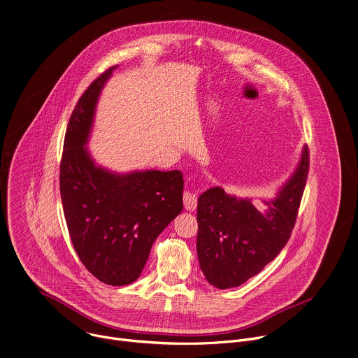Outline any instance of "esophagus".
<instances>
[{
    "label": "esophagus",
    "instance_id": "esophagus-1",
    "mask_svg": "<svg viewBox=\"0 0 358 358\" xmlns=\"http://www.w3.org/2000/svg\"><path fill=\"white\" fill-rule=\"evenodd\" d=\"M184 199V207L187 211H195L196 208V195L191 191H185L182 195Z\"/></svg>",
    "mask_w": 358,
    "mask_h": 358
}]
</instances>
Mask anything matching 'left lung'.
<instances>
[{"mask_svg": "<svg viewBox=\"0 0 358 358\" xmlns=\"http://www.w3.org/2000/svg\"><path fill=\"white\" fill-rule=\"evenodd\" d=\"M309 171V150L289 180L259 211L252 198L211 187L198 196L196 253L206 279L218 289L236 287L258 275L287 243Z\"/></svg>", "mask_w": 358, "mask_h": 358, "instance_id": "1", "label": "left lung"}]
</instances>
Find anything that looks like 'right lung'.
Returning a JSON list of instances; mask_svg holds the SVG:
<instances>
[{
  "label": "right lung",
  "mask_w": 358,
  "mask_h": 358,
  "mask_svg": "<svg viewBox=\"0 0 358 358\" xmlns=\"http://www.w3.org/2000/svg\"><path fill=\"white\" fill-rule=\"evenodd\" d=\"M113 66L82 94L69 119L61 162V198L71 241L100 282L124 286L141 275L152 243L182 211L178 170L116 173L87 148L96 106Z\"/></svg>",
  "instance_id": "right-lung-1"
}]
</instances>
